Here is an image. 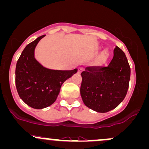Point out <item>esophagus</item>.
<instances>
[{
	"mask_svg": "<svg viewBox=\"0 0 149 149\" xmlns=\"http://www.w3.org/2000/svg\"><path fill=\"white\" fill-rule=\"evenodd\" d=\"M83 71V68H78V72L81 73V72Z\"/></svg>",
	"mask_w": 149,
	"mask_h": 149,
	"instance_id": "1",
	"label": "esophagus"
}]
</instances>
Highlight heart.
<instances>
[{
  "label": "heart",
  "mask_w": 149,
  "mask_h": 149,
  "mask_svg": "<svg viewBox=\"0 0 149 149\" xmlns=\"http://www.w3.org/2000/svg\"><path fill=\"white\" fill-rule=\"evenodd\" d=\"M106 58V55H104V58Z\"/></svg>",
  "instance_id": "b5f03b06"
}]
</instances>
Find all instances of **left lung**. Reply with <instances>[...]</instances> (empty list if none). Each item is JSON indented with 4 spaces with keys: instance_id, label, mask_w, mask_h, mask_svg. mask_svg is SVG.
Returning a JSON list of instances; mask_svg holds the SVG:
<instances>
[{
    "instance_id": "8db88e82",
    "label": "left lung",
    "mask_w": 149,
    "mask_h": 149,
    "mask_svg": "<svg viewBox=\"0 0 149 149\" xmlns=\"http://www.w3.org/2000/svg\"><path fill=\"white\" fill-rule=\"evenodd\" d=\"M81 95L84 104L97 112H107L125 99L131 69L124 52L116 46L107 66H88L81 73Z\"/></svg>"
}]
</instances>
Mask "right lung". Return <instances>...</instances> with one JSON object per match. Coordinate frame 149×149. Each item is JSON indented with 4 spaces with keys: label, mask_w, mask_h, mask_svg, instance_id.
I'll return each instance as SVG.
<instances>
[{
    "label": "right lung",
    "mask_w": 149,
    "mask_h": 149,
    "mask_svg": "<svg viewBox=\"0 0 149 149\" xmlns=\"http://www.w3.org/2000/svg\"><path fill=\"white\" fill-rule=\"evenodd\" d=\"M42 35L26 46L17 61L15 85L20 98L29 107L42 109L56 101L63 83L78 71L46 68L35 58L34 52Z\"/></svg>",
    "instance_id": "right-lung-1"
}]
</instances>
